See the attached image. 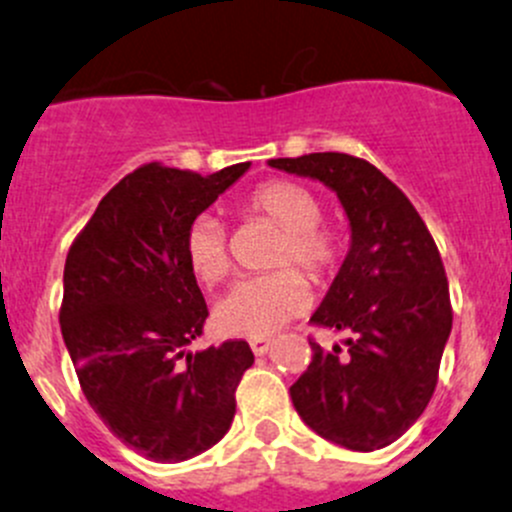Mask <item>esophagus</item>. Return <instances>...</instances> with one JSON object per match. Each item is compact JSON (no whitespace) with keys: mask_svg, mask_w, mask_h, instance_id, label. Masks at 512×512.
Wrapping results in <instances>:
<instances>
[{"mask_svg":"<svg viewBox=\"0 0 512 512\" xmlns=\"http://www.w3.org/2000/svg\"><path fill=\"white\" fill-rule=\"evenodd\" d=\"M250 347L255 355H267L272 350V340L270 337H255V340H250Z\"/></svg>","mask_w":512,"mask_h":512,"instance_id":"1","label":"esophagus"}]
</instances>
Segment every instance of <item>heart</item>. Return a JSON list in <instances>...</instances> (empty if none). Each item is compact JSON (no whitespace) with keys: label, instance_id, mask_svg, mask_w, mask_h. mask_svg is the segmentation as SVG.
<instances>
[{"label":"heart","instance_id":"b5f03b06","mask_svg":"<svg viewBox=\"0 0 512 512\" xmlns=\"http://www.w3.org/2000/svg\"><path fill=\"white\" fill-rule=\"evenodd\" d=\"M240 212L280 230L270 255V267H285L272 275L242 280L217 302L215 327L230 337H270L310 305L307 280L322 282L340 267L345 240L330 225H322V205L312 190L290 180H272L252 190ZM190 270L205 285H217L230 272L225 227L215 217H197L185 237Z\"/></svg>","mask_w":512,"mask_h":512}]
</instances>
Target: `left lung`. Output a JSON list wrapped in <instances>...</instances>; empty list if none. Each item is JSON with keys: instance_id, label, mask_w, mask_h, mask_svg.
Segmentation results:
<instances>
[{"instance_id": "obj_1", "label": "left lung", "mask_w": 512, "mask_h": 512, "mask_svg": "<svg viewBox=\"0 0 512 512\" xmlns=\"http://www.w3.org/2000/svg\"><path fill=\"white\" fill-rule=\"evenodd\" d=\"M330 187L350 220V250L315 325L345 332L290 388L297 415L347 450L395 443L428 408L453 327L448 277L423 217L375 165L342 152L270 160Z\"/></svg>"}]
</instances>
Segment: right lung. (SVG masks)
Instances as JSON below:
<instances>
[{
    "mask_svg": "<svg viewBox=\"0 0 512 512\" xmlns=\"http://www.w3.org/2000/svg\"><path fill=\"white\" fill-rule=\"evenodd\" d=\"M247 170L250 162L207 177L140 167L102 197L64 262L59 325L84 398L124 445L157 463H182L225 438L255 362L245 340L187 350L207 317L187 230Z\"/></svg>",
    "mask_w": 512,
    "mask_h": 512,
    "instance_id": "obj_1",
    "label": "right lung"
}]
</instances>
